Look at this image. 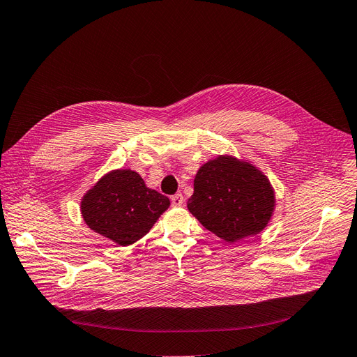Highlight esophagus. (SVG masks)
<instances>
[{"instance_id": "esophagus-1", "label": "esophagus", "mask_w": 357, "mask_h": 357, "mask_svg": "<svg viewBox=\"0 0 357 357\" xmlns=\"http://www.w3.org/2000/svg\"><path fill=\"white\" fill-rule=\"evenodd\" d=\"M170 202H172V206H174V207H179V206H182V204H183V195H182V194H175V195H172Z\"/></svg>"}]
</instances>
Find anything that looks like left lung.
Instances as JSON below:
<instances>
[{"label":"left lung","mask_w":357,"mask_h":357,"mask_svg":"<svg viewBox=\"0 0 357 357\" xmlns=\"http://www.w3.org/2000/svg\"><path fill=\"white\" fill-rule=\"evenodd\" d=\"M275 202L273 187L261 170L234 155H218L197 172L187 207L206 229L236 243L268 227Z\"/></svg>","instance_id":"obj_1"}]
</instances>
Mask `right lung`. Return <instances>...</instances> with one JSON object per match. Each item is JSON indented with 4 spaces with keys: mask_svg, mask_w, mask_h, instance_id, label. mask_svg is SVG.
Listing matches in <instances>:
<instances>
[{
    "mask_svg": "<svg viewBox=\"0 0 357 357\" xmlns=\"http://www.w3.org/2000/svg\"><path fill=\"white\" fill-rule=\"evenodd\" d=\"M170 202L130 169L105 174L82 197L81 213L94 232L117 245H130L147 235Z\"/></svg>",
    "mask_w": 357,
    "mask_h": 357,
    "instance_id": "1",
    "label": "right lung"
}]
</instances>
